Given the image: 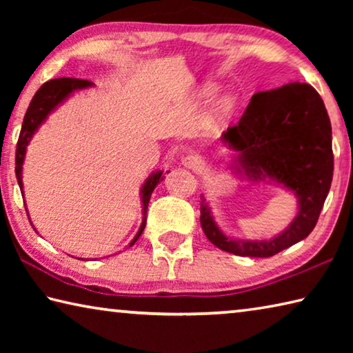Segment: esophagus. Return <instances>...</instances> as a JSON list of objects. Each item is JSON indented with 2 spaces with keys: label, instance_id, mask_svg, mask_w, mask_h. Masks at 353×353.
<instances>
[{
  "label": "esophagus",
  "instance_id": "obj_1",
  "mask_svg": "<svg viewBox=\"0 0 353 353\" xmlns=\"http://www.w3.org/2000/svg\"><path fill=\"white\" fill-rule=\"evenodd\" d=\"M201 163H202L201 157L196 154H190V155H187V157L182 159V165L188 170H198V168H201Z\"/></svg>",
  "mask_w": 353,
  "mask_h": 353
}]
</instances>
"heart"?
I'll use <instances>...</instances> for the list:
<instances>
[{"label": "heart", "instance_id": "heart-1", "mask_svg": "<svg viewBox=\"0 0 353 353\" xmlns=\"http://www.w3.org/2000/svg\"><path fill=\"white\" fill-rule=\"evenodd\" d=\"M204 93L205 94H213L214 93V87H212V85L210 87H205L204 88ZM221 104H223V107L227 105V104H229V99H223V101H221Z\"/></svg>", "mask_w": 353, "mask_h": 353}]
</instances>
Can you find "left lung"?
Wrapping results in <instances>:
<instances>
[{
    "mask_svg": "<svg viewBox=\"0 0 353 353\" xmlns=\"http://www.w3.org/2000/svg\"><path fill=\"white\" fill-rule=\"evenodd\" d=\"M221 141L236 152L230 165L236 174L291 191L297 214L270 240H243L219 229L201 194V225L210 243L240 256H272L312 234L333 177L332 124L319 93L301 82L255 93Z\"/></svg>",
    "mask_w": 353,
    "mask_h": 353,
    "instance_id": "obj_1",
    "label": "left lung"
}]
</instances>
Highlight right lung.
<instances>
[{
  "label": "right lung",
  "instance_id": "obj_1",
  "mask_svg": "<svg viewBox=\"0 0 353 353\" xmlns=\"http://www.w3.org/2000/svg\"><path fill=\"white\" fill-rule=\"evenodd\" d=\"M93 87V82L85 81V79H74V77H59V79H51L45 82L41 85L37 93L34 94V98L29 104L25 119H23V126H21V132L19 137V143H17V152H15V174H17V181H19L21 194L23 193V163H25V157H26V149L29 141L34 137V134L37 132L39 128L43 124L48 117L54 112L59 105L63 104L71 94L74 92L79 90H85V88ZM170 172V171H168ZM163 171H155L149 176L145 183L141 185L140 188V199H141V212H143V218H141V225L137 235L134 236V240L129 243V248L134 246L135 241L139 240L140 235L143 234L146 225V213H148V204L149 199H151V194L154 188L163 181ZM26 207V205H25ZM28 212V208H26ZM29 216V214H28ZM31 221V218H29ZM35 229V227H34Z\"/></svg>",
  "mask_w": 353,
  "mask_h": 353
}]
</instances>
